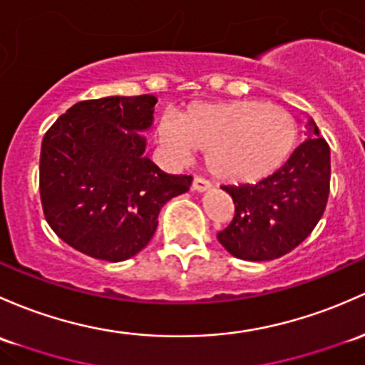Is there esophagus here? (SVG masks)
<instances>
[{"instance_id":"34e87169","label":"esophagus","mask_w":365,"mask_h":365,"mask_svg":"<svg viewBox=\"0 0 365 365\" xmlns=\"http://www.w3.org/2000/svg\"><path fill=\"white\" fill-rule=\"evenodd\" d=\"M192 189L195 192H205V190L212 189V183L208 182V180L201 178V176H195L194 182H192Z\"/></svg>"}]
</instances>
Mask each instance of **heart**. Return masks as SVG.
<instances>
[{"label": "heart", "mask_w": 365, "mask_h": 365, "mask_svg": "<svg viewBox=\"0 0 365 365\" xmlns=\"http://www.w3.org/2000/svg\"><path fill=\"white\" fill-rule=\"evenodd\" d=\"M297 120L285 108L255 99L195 101L155 125V140L178 163L206 150L210 173L225 183H255L276 173L297 143Z\"/></svg>", "instance_id": "b5f03b06"}]
</instances>
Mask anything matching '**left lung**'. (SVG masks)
Masks as SVG:
<instances>
[{
  "instance_id": "left-lung-1",
  "label": "left lung",
  "mask_w": 365,
  "mask_h": 365,
  "mask_svg": "<svg viewBox=\"0 0 365 365\" xmlns=\"http://www.w3.org/2000/svg\"><path fill=\"white\" fill-rule=\"evenodd\" d=\"M331 183V148L313 118L308 140L287 163L255 185L222 187L234 201L231 224L217 234L231 255L252 262L292 252L312 234L325 212Z\"/></svg>"
}]
</instances>
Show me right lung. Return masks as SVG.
<instances>
[{
	"label": "right lung",
	"instance_id": "1",
	"mask_svg": "<svg viewBox=\"0 0 365 365\" xmlns=\"http://www.w3.org/2000/svg\"><path fill=\"white\" fill-rule=\"evenodd\" d=\"M157 98L108 96L73 105L45 133L40 195L52 231L75 250L120 262L143 250L160 208L192 176L168 175L145 157Z\"/></svg>",
	"mask_w": 365,
	"mask_h": 365
}]
</instances>
